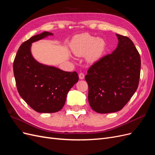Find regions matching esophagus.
<instances>
[{
	"instance_id": "esophagus-1",
	"label": "esophagus",
	"mask_w": 155,
	"mask_h": 155,
	"mask_svg": "<svg viewBox=\"0 0 155 155\" xmlns=\"http://www.w3.org/2000/svg\"><path fill=\"white\" fill-rule=\"evenodd\" d=\"M79 79H83L84 78V73L80 72V73L79 74Z\"/></svg>"
}]
</instances>
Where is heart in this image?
I'll list each match as a JSON object with an SVG mask.
<instances>
[{"label":"heart","instance_id":"1","mask_svg":"<svg viewBox=\"0 0 155 155\" xmlns=\"http://www.w3.org/2000/svg\"><path fill=\"white\" fill-rule=\"evenodd\" d=\"M105 49V42L101 38H96L88 34H83L76 38L73 51L76 55L88 54L90 61L97 60L103 55Z\"/></svg>","mask_w":155,"mask_h":155}]
</instances>
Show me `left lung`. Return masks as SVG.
I'll return each instance as SVG.
<instances>
[{
  "label": "left lung",
  "mask_w": 155,
  "mask_h": 155,
  "mask_svg": "<svg viewBox=\"0 0 155 155\" xmlns=\"http://www.w3.org/2000/svg\"><path fill=\"white\" fill-rule=\"evenodd\" d=\"M118 46L90 66L84 77L91 108L99 114L119 111L135 94L139 83L141 60L133 42L117 34Z\"/></svg>",
  "instance_id": "obj_1"
}]
</instances>
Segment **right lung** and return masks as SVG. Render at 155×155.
Segmentation results:
<instances>
[{
  "label": "right lung",
  "mask_w": 155,
  "mask_h": 155,
  "mask_svg": "<svg viewBox=\"0 0 155 155\" xmlns=\"http://www.w3.org/2000/svg\"><path fill=\"white\" fill-rule=\"evenodd\" d=\"M52 35L49 32L32 36L24 41L13 61V73L20 95L36 111L55 113L65 104L67 95L78 81L76 72H65L42 65L31 55V44Z\"/></svg>",
  "instance_id": "obj_1"
}]
</instances>
